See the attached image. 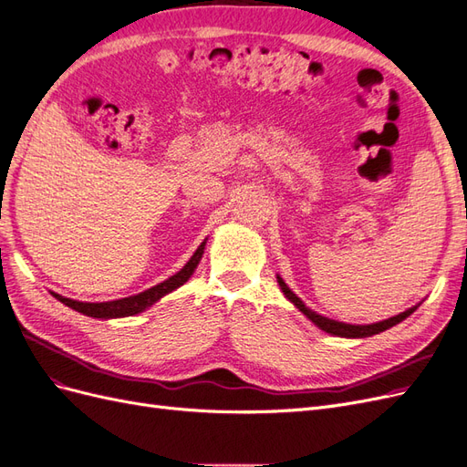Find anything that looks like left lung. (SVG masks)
<instances>
[{"mask_svg":"<svg viewBox=\"0 0 467 467\" xmlns=\"http://www.w3.org/2000/svg\"><path fill=\"white\" fill-rule=\"evenodd\" d=\"M276 278H278V285H280L282 292H285L286 298H288L296 307H298L304 316H307V319H312V321L317 325V327L323 329L325 333H331V335H337V337L362 338V337L378 335V333H381V331H386V329L393 327V325H398L400 321H403L405 317L411 316V314L415 312V309L419 307V306H413V307H409L407 312H403V314H400V316L389 317V319H386V321H378V323H372V325H350V323H343V321L327 319V317H323V316L312 312V309L306 307V304L298 298V296H296V294L285 285V280H282L280 276H276Z\"/></svg>","mask_w":467,"mask_h":467,"instance_id":"obj_1","label":"left lung"}]
</instances>
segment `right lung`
<instances>
[{
    "instance_id": "obj_1",
    "label": "right lung",
    "mask_w": 467,
    "mask_h": 467,
    "mask_svg": "<svg viewBox=\"0 0 467 467\" xmlns=\"http://www.w3.org/2000/svg\"><path fill=\"white\" fill-rule=\"evenodd\" d=\"M204 245L206 242L201 244V247L194 251V255L189 259V263L181 268V271L173 276H169L167 280L160 282L144 292H140L136 296H129V298H120V300H112V302H99V304H91V302H78V300H69L64 298L60 294H54L56 300H60L62 304H66L67 307L76 309V312L89 316V317H99V319H112V317H126V316H136L140 312H144L146 307H150L151 304L158 302L160 298H163L165 294L173 292L175 288L182 286L185 282L191 278V275L194 273L196 265H199L202 253H204Z\"/></svg>"
}]
</instances>
